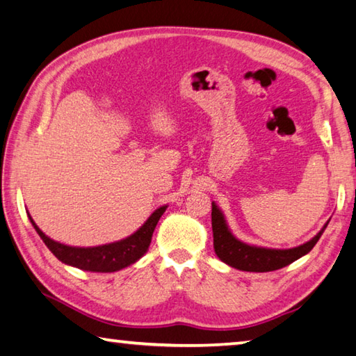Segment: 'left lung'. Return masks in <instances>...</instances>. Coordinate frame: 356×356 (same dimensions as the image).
I'll return each instance as SVG.
<instances>
[{
	"label": "left lung",
	"instance_id": "obj_1",
	"mask_svg": "<svg viewBox=\"0 0 356 356\" xmlns=\"http://www.w3.org/2000/svg\"><path fill=\"white\" fill-rule=\"evenodd\" d=\"M211 227L215 252L224 263L240 270H249V273H269V270L285 268L297 258L308 254L324 234L327 224L313 240L288 250L254 248V245L238 241L229 232L222 213L216 209L215 204H211Z\"/></svg>",
	"mask_w": 356,
	"mask_h": 356
}]
</instances>
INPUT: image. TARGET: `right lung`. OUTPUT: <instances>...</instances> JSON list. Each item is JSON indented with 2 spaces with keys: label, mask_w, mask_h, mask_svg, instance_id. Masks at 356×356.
<instances>
[{
  "label": "right lung",
  "mask_w": 356,
  "mask_h": 356,
  "mask_svg": "<svg viewBox=\"0 0 356 356\" xmlns=\"http://www.w3.org/2000/svg\"><path fill=\"white\" fill-rule=\"evenodd\" d=\"M165 210L166 207H160L141 225V229L135 232L134 235L126 238V240L106 245H98V248H71V245L53 241L37 227L31 216L29 219L32 225H34V229L37 230V234L40 235L43 243L48 245V249L62 263L71 264V266H76L83 270H93V273H115V270H120L129 266V264L135 263L140 257L146 254V250L151 244L154 229H156L159 219L163 215Z\"/></svg>",
  "instance_id": "right-lung-1"
}]
</instances>
